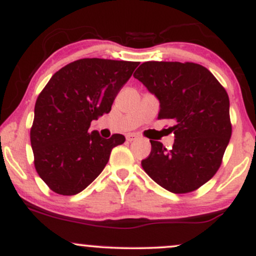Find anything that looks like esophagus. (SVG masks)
Here are the masks:
<instances>
[{"instance_id": "1", "label": "esophagus", "mask_w": 256, "mask_h": 256, "mask_svg": "<svg viewBox=\"0 0 256 256\" xmlns=\"http://www.w3.org/2000/svg\"><path fill=\"white\" fill-rule=\"evenodd\" d=\"M137 138H138L137 134H128V136H126V140H128V142H132V140H136Z\"/></svg>"}]
</instances>
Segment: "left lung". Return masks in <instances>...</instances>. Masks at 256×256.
<instances>
[{
    "label": "left lung",
    "mask_w": 256,
    "mask_h": 256,
    "mask_svg": "<svg viewBox=\"0 0 256 256\" xmlns=\"http://www.w3.org/2000/svg\"><path fill=\"white\" fill-rule=\"evenodd\" d=\"M134 77L160 101L158 119H172L174 144L150 140L146 174L174 194L198 190L216 174L228 144L230 101L218 79L198 64L146 61Z\"/></svg>",
    "instance_id": "1"
}]
</instances>
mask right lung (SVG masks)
<instances>
[{
    "instance_id": "add662e5",
    "label": "right lung",
    "mask_w": 256,
    "mask_h": 256,
    "mask_svg": "<svg viewBox=\"0 0 256 256\" xmlns=\"http://www.w3.org/2000/svg\"><path fill=\"white\" fill-rule=\"evenodd\" d=\"M140 62L80 58L55 73L38 95L30 131L34 168L49 189L71 196L104 171L112 149L122 144L89 132L92 120L110 112L114 98Z\"/></svg>"
}]
</instances>
